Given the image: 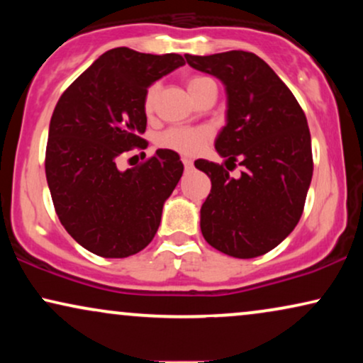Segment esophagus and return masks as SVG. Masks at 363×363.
Instances as JSON below:
<instances>
[{"label": "esophagus", "mask_w": 363, "mask_h": 363, "mask_svg": "<svg viewBox=\"0 0 363 363\" xmlns=\"http://www.w3.org/2000/svg\"><path fill=\"white\" fill-rule=\"evenodd\" d=\"M182 162H183V165H185L186 170H190V168L193 167V162L188 157H182Z\"/></svg>", "instance_id": "34e87169"}]
</instances>
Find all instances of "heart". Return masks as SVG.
Segmentation results:
<instances>
[{
	"label": "heart",
	"instance_id": "b5f03b06",
	"mask_svg": "<svg viewBox=\"0 0 363 363\" xmlns=\"http://www.w3.org/2000/svg\"><path fill=\"white\" fill-rule=\"evenodd\" d=\"M208 81H211V79H208L205 76H191L188 79V91H190L193 96V94ZM157 92L158 84H152V86L147 89L145 97H143V108H145L147 113L153 112V107H155L157 101ZM210 130L203 127H172L158 135L157 145L172 152L193 155V153L201 150L203 145L210 140Z\"/></svg>",
	"mask_w": 363,
	"mask_h": 363
}]
</instances>
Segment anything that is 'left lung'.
Here are the masks:
<instances>
[{"label":"left lung","mask_w":363,"mask_h":363,"mask_svg":"<svg viewBox=\"0 0 363 363\" xmlns=\"http://www.w3.org/2000/svg\"><path fill=\"white\" fill-rule=\"evenodd\" d=\"M198 71L221 79L228 123L216 138L225 165L200 160L211 180L201 206L203 238L228 256L250 259L274 250L299 223L312 180L311 132L289 87L255 52L186 54ZM240 160V179L229 165Z\"/></svg>","instance_id":"8db88e82"}]
</instances>
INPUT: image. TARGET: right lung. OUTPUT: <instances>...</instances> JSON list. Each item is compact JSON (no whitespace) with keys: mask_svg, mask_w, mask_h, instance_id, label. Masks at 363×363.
<instances>
[{"mask_svg":"<svg viewBox=\"0 0 363 363\" xmlns=\"http://www.w3.org/2000/svg\"><path fill=\"white\" fill-rule=\"evenodd\" d=\"M183 64L180 54L116 48L59 97L44 162L48 185L61 225L94 255H137L160 226L163 203L183 173L180 155L158 148L125 172L117 162L132 148L147 147V87Z\"/></svg>","mask_w":363,"mask_h":363,"instance_id":"add662e5","label":"right lung"}]
</instances>
